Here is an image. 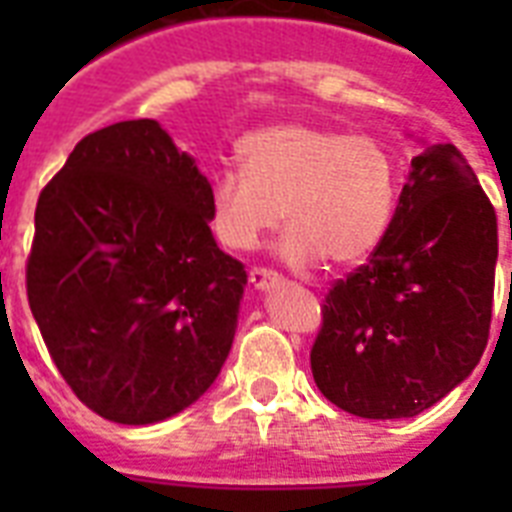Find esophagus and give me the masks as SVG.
<instances>
[{"label": "esophagus", "mask_w": 512, "mask_h": 512, "mask_svg": "<svg viewBox=\"0 0 512 512\" xmlns=\"http://www.w3.org/2000/svg\"><path fill=\"white\" fill-rule=\"evenodd\" d=\"M281 276L273 268H265V265H255L252 271H249V284L255 289H268L273 284H279Z\"/></svg>", "instance_id": "esophagus-1"}]
</instances>
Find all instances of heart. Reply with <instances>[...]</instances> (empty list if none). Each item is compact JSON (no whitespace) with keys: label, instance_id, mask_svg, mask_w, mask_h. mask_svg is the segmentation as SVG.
<instances>
[{"label":"heart","instance_id":"1","mask_svg":"<svg viewBox=\"0 0 512 512\" xmlns=\"http://www.w3.org/2000/svg\"><path fill=\"white\" fill-rule=\"evenodd\" d=\"M241 170L212 180V228L231 249H252L281 223L292 265L364 263L380 247L398 201V164L369 135L284 122L239 140Z\"/></svg>","mask_w":512,"mask_h":512}]
</instances>
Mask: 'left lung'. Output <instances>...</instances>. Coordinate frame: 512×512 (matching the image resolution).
Instances as JSON below:
<instances>
[{
    "mask_svg": "<svg viewBox=\"0 0 512 512\" xmlns=\"http://www.w3.org/2000/svg\"><path fill=\"white\" fill-rule=\"evenodd\" d=\"M494 265L497 212L476 172L452 143L428 146L369 263L324 295L311 348L321 393L366 420L441 401L484 356Z\"/></svg>",
    "mask_w": 512,
    "mask_h": 512,
    "instance_id": "1",
    "label": "left lung"
}]
</instances>
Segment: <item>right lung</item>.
Here are the masks:
<instances>
[{"mask_svg": "<svg viewBox=\"0 0 512 512\" xmlns=\"http://www.w3.org/2000/svg\"><path fill=\"white\" fill-rule=\"evenodd\" d=\"M209 193L154 119L90 132L39 193L28 305L60 377L106 420L183 412L228 358L247 271L212 239Z\"/></svg>", "mask_w": 512, "mask_h": 512, "instance_id": "right-lung-1", "label": "right lung"}]
</instances>
